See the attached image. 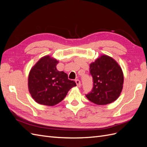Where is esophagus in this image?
<instances>
[{"label": "esophagus", "instance_id": "esophagus-1", "mask_svg": "<svg viewBox=\"0 0 147 147\" xmlns=\"http://www.w3.org/2000/svg\"><path fill=\"white\" fill-rule=\"evenodd\" d=\"M75 82H76V84H77V86L78 87V88H80L81 86V82H80V81L78 79H77V80H75Z\"/></svg>", "mask_w": 147, "mask_h": 147}]
</instances>
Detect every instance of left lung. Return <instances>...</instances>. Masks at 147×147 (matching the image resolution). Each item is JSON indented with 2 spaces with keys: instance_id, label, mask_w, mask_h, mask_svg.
Masks as SVG:
<instances>
[{
  "instance_id": "left-lung-1",
  "label": "left lung",
  "mask_w": 147,
  "mask_h": 147,
  "mask_svg": "<svg viewBox=\"0 0 147 147\" xmlns=\"http://www.w3.org/2000/svg\"><path fill=\"white\" fill-rule=\"evenodd\" d=\"M92 77V91L86 95L97 105H107L116 100L122 91L124 77L121 67L107 55H102L90 65Z\"/></svg>"
}]
</instances>
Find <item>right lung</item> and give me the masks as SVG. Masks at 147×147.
<instances>
[{
  "label": "right lung",
  "mask_w": 147,
  "mask_h": 147,
  "mask_svg": "<svg viewBox=\"0 0 147 147\" xmlns=\"http://www.w3.org/2000/svg\"><path fill=\"white\" fill-rule=\"evenodd\" d=\"M58 61L50 56L42 57L31 69L28 77L30 94L38 104L53 106L63 100L76 83L67 74L58 71Z\"/></svg>",
  "instance_id": "obj_1"
}]
</instances>
